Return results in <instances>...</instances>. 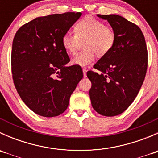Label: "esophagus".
<instances>
[{
    "label": "esophagus",
    "instance_id": "esophagus-1",
    "mask_svg": "<svg viewBox=\"0 0 158 158\" xmlns=\"http://www.w3.org/2000/svg\"><path fill=\"white\" fill-rule=\"evenodd\" d=\"M82 71H83L84 77H86V73H87V69H86V68H83V69H82Z\"/></svg>",
    "mask_w": 158,
    "mask_h": 158
}]
</instances>
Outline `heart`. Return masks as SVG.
Masks as SVG:
<instances>
[{
    "instance_id": "heart-1",
    "label": "heart",
    "mask_w": 158,
    "mask_h": 158,
    "mask_svg": "<svg viewBox=\"0 0 158 158\" xmlns=\"http://www.w3.org/2000/svg\"><path fill=\"white\" fill-rule=\"evenodd\" d=\"M75 34L66 33L62 37L63 48L68 53L75 54L81 42L83 51L72 60L73 65L86 66L92 63L95 55L104 56L112 49L115 42V34L112 28L92 17H85L78 21L74 27Z\"/></svg>"
}]
</instances>
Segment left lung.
Returning <instances> with one entry per match:
<instances>
[{"mask_svg":"<svg viewBox=\"0 0 158 158\" xmlns=\"http://www.w3.org/2000/svg\"><path fill=\"white\" fill-rule=\"evenodd\" d=\"M115 34V42L109 53L102 57L87 72L92 82L89 90L93 109L104 116L122 114L139 92L148 68V50L141 29L117 14L102 15Z\"/></svg>","mask_w":158,"mask_h":158,"instance_id":"8db88e82","label":"left lung"}]
</instances>
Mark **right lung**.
<instances>
[{
    "instance_id": "add662e5",
    "label": "right lung",
    "mask_w": 158,
    "mask_h": 158,
    "mask_svg": "<svg viewBox=\"0 0 158 158\" xmlns=\"http://www.w3.org/2000/svg\"><path fill=\"white\" fill-rule=\"evenodd\" d=\"M82 14L67 12L36 17L17 31L13 40L11 71L14 85L33 112L55 117L64 112L83 77L70 61L62 37Z\"/></svg>"
}]
</instances>
